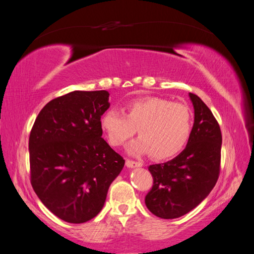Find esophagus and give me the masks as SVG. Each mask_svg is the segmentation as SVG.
Instances as JSON below:
<instances>
[{"mask_svg":"<svg viewBox=\"0 0 254 254\" xmlns=\"http://www.w3.org/2000/svg\"><path fill=\"white\" fill-rule=\"evenodd\" d=\"M126 166L127 167H140L142 166V163L141 162H137V161H133V160H130V159H127L126 160Z\"/></svg>","mask_w":254,"mask_h":254,"instance_id":"1","label":"esophagus"}]
</instances>
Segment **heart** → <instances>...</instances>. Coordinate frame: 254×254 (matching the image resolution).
<instances>
[{"label": "heart", "instance_id": "obj_1", "mask_svg": "<svg viewBox=\"0 0 254 254\" xmlns=\"http://www.w3.org/2000/svg\"><path fill=\"white\" fill-rule=\"evenodd\" d=\"M125 114L109 109L101 117V128L112 146H121L135 132L141 136L130 152L145 153L156 160L170 159L186 147L193 127V114L183 103L159 96L131 99Z\"/></svg>", "mask_w": 254, "mask_h": 254}]
</instances>
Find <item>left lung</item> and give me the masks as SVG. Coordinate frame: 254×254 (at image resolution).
<instances>
[{
	"mask_svg": "<svg viewBox=\"0 0 254 254\" xmlns=\"http://www.w3.org/2000/svg\"><path fill=\"white\" fill-rule=\"evenodd\" d=\"M195 120L186 149L165 163L148 166L153 184L145 196L147 209L164 219L189 213L210 194L220 173L221 131L212 111L190 93Z\"/></svg>",
	"mask_w": 254,
	"mask_h": 254,
	"instance_id": "1",
	"label": "left lung"
}]
</instances>
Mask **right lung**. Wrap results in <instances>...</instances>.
I'll list each match as a JSON object with an SVG mask.
<instances>
[{
    "mask_svg": "<svg viewBox=\"0 0 254 254\" xmlns=\"http://www.w3.org/2000/svg\"><path fill=\"white\" fill-rule=\"evenodd\" d=\"M109 93L73 91L38 114L29 134L30 183L57 217L82 224L101 212L112 181L125 164L103 137Z\"/></svg>",
    "mask_w": 254,
    "mask_h": 254,
    "instance_id": "add662e5",
    "label": "right lung"
}]
</instances>
